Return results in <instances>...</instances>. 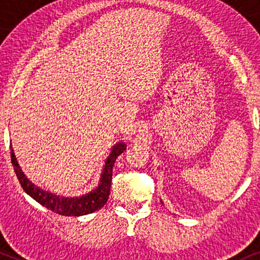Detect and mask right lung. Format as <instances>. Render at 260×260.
Segmentation results:
<instances>
[{
  "instance_id": "right-lung-1",
  "label": "right lung",
  "mask_w": 260,
  "mask_h": 260,
  "mask_svg": "<svg viewBox=\"0 0 260 260\" xmlns=\"http://www.w3.org/2000/svg\"><path fill=\"white\" fill-rule=\"evenodd\" d=\"M125 148L126 145L123 142L116 144L112 148L111 152H110V155L105 161V166L104 169H103L98 187L80 198H62L59 197V195L42 190L41 188H39L34 183H31L27 179L26 175H24L22 170H21L12 145H10V156H12V163L17 179H19L23 190L29 197L33 198L40 205L45 206L46 208L51 209V211L58 213L60 215L80 216L98 211V209H101L106 204L110 195V187H111L112 168L115 166L116 158L125 150Z\"/></svg>"
}]
</instances>
